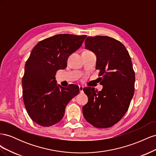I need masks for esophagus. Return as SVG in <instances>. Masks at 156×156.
Masks as SVG:
<instances>
[{"label": "esophagus", "mask_w": 156, "mask_h": 156, "mask_svg": "<svg viewBox=\"0 0 156 156\" xmlns=\"http://www.w3.org/2000/svg\"><path fill=\"white\" fill-rule=\"evenodd\" d=\"M79 92L81 93L83 92V86H79Z\"/></svg>", "instance_id": "1"}]
</instances>
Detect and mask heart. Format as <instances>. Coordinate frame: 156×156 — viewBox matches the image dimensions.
Here are the masks:
<instances>
[{"label": "heart", "instance_id": "heart-1", "mask_svg": "<svg viewBox=\"0 0 156 156\" xmlns=\"http://www.w3.org/2000/svg\"><path fill=\"white\" fill-rule=\"evenodd\" d=\"M84 52H91V51H90L87 50V51H84Z\"/></svg>", "mask_w": 156, "mask_h": 156}]
</instances>
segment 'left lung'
I'll return each mask as SVG.
<instances>
[{"label":"left lung","mask_w":156,"mask_h":156,"mask_svg":"<svg viewBox=\"0 0 156 156\" xmlns=\"http://www.w3.org/2000/svg\"><path fill=\"white\" fill-rule=\"evenodd\" d=\"M85 48L97 57L101 91L85 87L88 101L83 107L84 119L98 128L119 122L128 110L135 91V72L128 51L120 41L106 36H88Z\"/></svg>","instance_id":"left-lung-1"}]
</instances>
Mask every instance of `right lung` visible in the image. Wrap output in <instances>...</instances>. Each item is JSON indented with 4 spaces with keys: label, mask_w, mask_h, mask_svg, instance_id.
<instances>
[{
    "label": "right lung",
    "mask_w": 156,
    "mask_h": 156,
    "mask_svg": "<svg viewBox=\"0 0 156 156\" xmlns=\"http://www.w3.org/2000/svg\"><path fill=\"white\" fill-rule=\"evenodd\" d=\"M86 37L57 34L39 41L32 50L22 79L23 98L28 115L36 124L49 127L58 123L69 101L79 94L76 84L57 85L55 75L58 69L66 68L69 56Z\"/></svg>",
    "instance_id": "right-lung-1"
}]
</instances>
